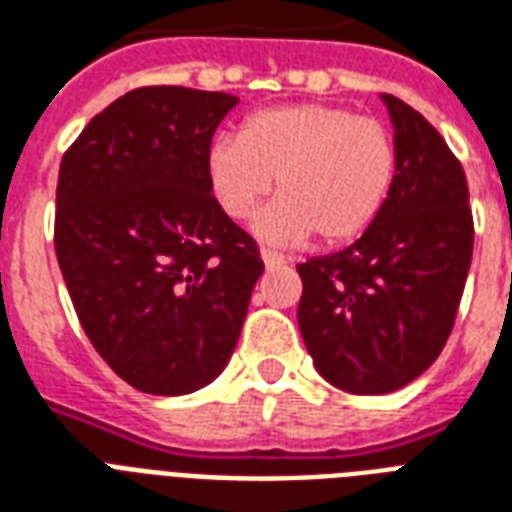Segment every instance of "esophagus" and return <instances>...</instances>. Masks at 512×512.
<instances>
[{
	"mask_svg": "<svg viewBox=\"0 0 512 512\" xmlns=\"http://www.w3.org/2000/svg\"><path fill=\"white\" fill-rule=\"evenodd\" d=\"M260 257H263V263L271 268V265H282L284 263V255H279V252H273V249L263 247L260 249Z\"/></svg>",
	"mask_w": 512,
	"mask_h": 512,
	"instance_id": "obj_1",
	"label": "esophagus"
}]
</instances>
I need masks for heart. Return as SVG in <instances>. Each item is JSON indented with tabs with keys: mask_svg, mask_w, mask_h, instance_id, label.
Listing matches in <instances>:
<instances>
[{
	"mask_svg": "<svg viewBox=\"0 0 512 512\" xmlns=\"http://www.w3.org/2000/svg\"><path fill=\"white\" fill-rule=\"evenodd\" d=\"M209 187L230 220H247L273 190L279 198L257 217L268 241L308 239L335 247L357 239L384 209L397 177L392 131L373 117L330 104L260 109L239 136L214 139Z\"/></svg>",
	"mask_w": 512,
	"mask_h": 512,
	"instance_id": "1",
	"label": "heart"
}]
</instances>
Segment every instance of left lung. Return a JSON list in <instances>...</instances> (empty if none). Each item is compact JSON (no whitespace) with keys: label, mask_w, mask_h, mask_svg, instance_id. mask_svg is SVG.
Wrapping results in <instances>:
<instances>
[{"label":"left lung","mask_w":512,"mask_h":512,"mask_svg":"<svg viewBox=\"0 0 512 512\" xmlns=\"http://www.w3.org/2000/svg\"><path fill=\"white\" fill-rule=\"evenodd\" d=\"M384 101L397 144L384 209L351 247L298 265L308 354L351 395L395 392L438 360L473 260L462 163L421 112L389 93Z\"/></svg>","instance_id":"1"}]
</instances>
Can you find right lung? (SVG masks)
Masks as SVG:
<instances>
[{"instance_id": "1", "label": "right lung", "mask_w": 512, "mask_h": 512, "mask_svg": "<svg viewBox=\"0 0 512 512\" xmlns=\"http://www.w3.org/2000/svg\"><path fill=\"white\" fill-rule=\"evenodd\" d=\"M236 104L182 85L134 88L61 158L53 241L66 290L101 360L147 395L220 376L265 268L206 171Z\"/></svg>"}]
</instances>
